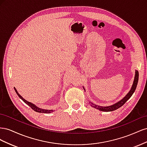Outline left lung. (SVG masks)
Here are the masks:
<instances>
[{"instance_id":"1","label":"left lung","mask_w":147,"mask_h":147,"mask_svg":"<svg viewBox=\"0 0 147 147\" xmlns=\"http://www.w3.org/2000/svg\"><path fill=\"white\" fill-rule=\"evenodd\" d=\"M138 80H139V72H138L137 70H136L134 80V82H133L131 90L126 95V96L124 97V98H123L121 100L118 102L117 103L115 104L112 105L108 106V107H102V106L97 105L96 104H94L91 103V102H90L91 105L92 107L98 109L100 111H103V112H112V111H113V110H115L119 109V107H121L122 105H123L124 104H125L128 99H129L130 97L133 94V93L134 92L136 89V87H137V85Z\"/></svg>"}]
</instances>
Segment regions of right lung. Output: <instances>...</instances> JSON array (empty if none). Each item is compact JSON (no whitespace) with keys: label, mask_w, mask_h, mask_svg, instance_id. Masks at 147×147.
I'll return each mask as SVG.
<instances>
[{"label":"right lung","mask_w":147,"mask_h":147,"mask_svg":"<svg viewBox=\"0 0 147 147\" xmlns=\"http://www.w3.org/2000/svg\"><path fill=\"white\" fill-rule=\"evenodd\" d=\"M14 89H15V92H16V94H18V96L20 97V98L21 99L23 100L26 104H28L31 109H32V110H34L35 111V112H39V113H50L53 112V110H45V109H42L38 108V107H37L36 105H34V104L31 103V102H29L27 101L26 100H25V99L23 98V97H22V96L19 94L17 90H16V88H14Z\"/></svg>","instance_id":"1"}]
</instances>
